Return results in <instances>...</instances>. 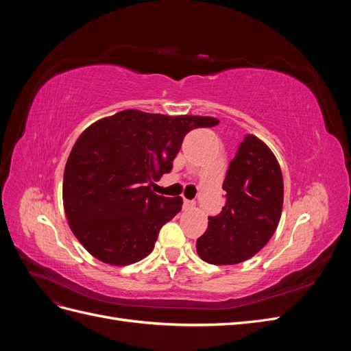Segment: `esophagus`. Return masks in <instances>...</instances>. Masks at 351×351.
<instances>
[{"instance_id":"1","label":"esophagus","mask_w":351,"mask_h":351,"mask_svg":"<svg viewBox=\"0 0 351 351\" xmlns=\"http://www.w3.org/2000/svg\"><path fill=\"white\" fill-rule=\"evenodd\" d=\"M184 208H186V209H193V208H195V202H193V200L184 199Z\"/></svg>"}]
</instances>
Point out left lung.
<instances>
[{"mask_svg":"<svg viewBox=\"0 0 351 351\" xmlns=\"http://www.w3.org/2000/svg\"><path fill=\"white\" fill-rule=\"evenodd\" d=\"M222 189L226 205L208 217V230L196 241L208 263L234 265L250 259L278 227L284 200L281 168L256 136H244L231 159Z\"/></svg>","mask_w":351,"mask_h":351,"instance_id":"left-lung-1","label":"left lung"}]
</instances>
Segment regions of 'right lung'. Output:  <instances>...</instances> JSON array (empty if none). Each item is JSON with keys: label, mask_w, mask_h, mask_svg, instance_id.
<instances>
[{"label": "right lung", "mask_w": 351, "mask_h": 351, "mask_svg": "<svg viewBox=\"0 0 351 351\" xmlns=\"http://www.w3.org/2000/svg\"><path fill=\"white\" fill-rule=\"evenodd\" d=\"M218 123L124 110L89 125L73 146L62 180L66 217L83 247L119 267L146 258L183 205L180 196H159L149 184L171 171L190 130Z\"/></svg>", "instance_id": "obj_1"}]
</instances>
